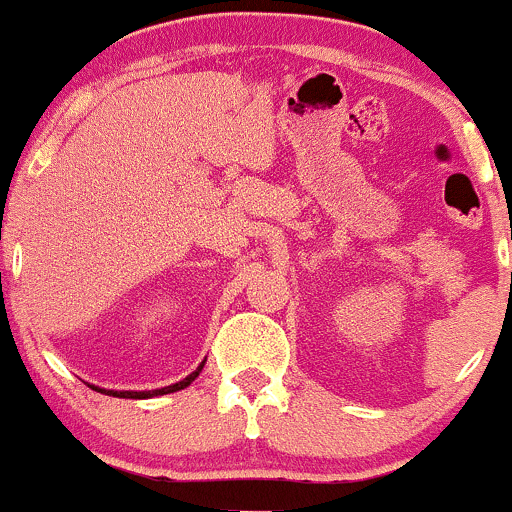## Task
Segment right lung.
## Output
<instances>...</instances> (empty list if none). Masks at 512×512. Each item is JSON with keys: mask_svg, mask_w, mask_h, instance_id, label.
Masks as SVG:
<instances>
[{"mask_svg": "<svg viewBox=\"0 0 512 512\" xmlns=\"http://www.w3.org/2000/svg\"><path fill=\"white\" fill-rule=\"evenodd\" d=\"M202 368H204V361L199 363L197 370H192V373L187 375V378H182L180 383H175V385H168V387H158V390H139V392H137V390H103V387H96V385H91V387H96V390L105 392V395L122 397V399H151V397H158V395H168V392H178V390H185V387L190 385L192 380H195L199 373H202Z\"/></svg>", "mask_w": 512, "mask_h": 512, "instance_id": "obj_1", "label": "right lung"}]
</instances>
